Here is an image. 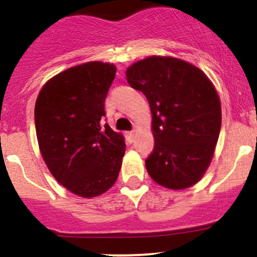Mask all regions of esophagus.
Here are the masks:
<instances>
[{"instance_id": "34e87169", "label": "esophagus", "mask_w": 257, "mask_h": 257, "mask_svg": "<svg viewBox=\"0 0 257 257\" xmlns=\"http://www.w3.org/2000/svg\"><path fill=\"white\" fill-rule=\"evenodd\" d=\"M128 137H129V139H131V142H133L134 138H136V131L131 132V133L128 134Z\"/></svg>"}]
</instances>
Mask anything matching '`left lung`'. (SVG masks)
I'll return each instance as SVG.
<instances>
[{"label": "left lung", "mask_w": 257, "mask_h": 257, "mask_svg": "<svg viewBox=\"0 0 257 257\" xmlns=\"http://www.w3.org/2000/svg\"><path fill=\"white\" fill-rule=\"evenodd\" d=\"M125 74L152 110L150 178L173 190L190 188L205 174L219 139L221 104L214 84L198 67L173 57H148Z\"/></svg>", "instance_id": "obj_1"}]
</instances>
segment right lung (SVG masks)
<instances>
[{
	"label": "right lung",
	"mask_w": 257,
	"mask_h": 257,
	"mask_svg": "<svg viewBox=\"0 0 257 257\" xmlns=\"http://www.w3.org/2000/svg\"><path fill=\"white\" fill-rule=\"evenodd\" d=\"M115 72L103 62L74 66L49 79L36 100L43 160L59 184L82 198L112 188L125 153L124 137L102 121Z\"/></svg>",
	"instance_id": "1"
}]
</instances>
